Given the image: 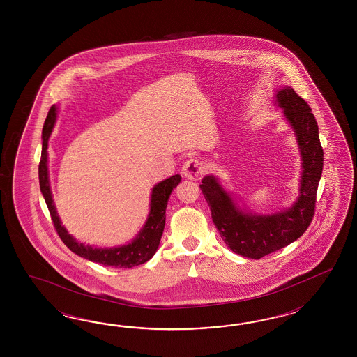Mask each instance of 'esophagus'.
I'll return each instance as SVG.
<instances>
[{
	"label": "esophagus",
	"instance_id": "obj_1",
	"mask_svg": "<svg viewBox=\"0 0 357 357\" xmlns=\"http://www.w3.org/2000/svg\"><path fill=\"white\" fill-rule=\"evenodd\" d=\"M204 173H206L204 163L195 157L188 158L182 166V174H183L184 178L191 179V181H200Z\"/></svg>",
	"mask_w": 357,
	"mask_h": 357
}]
</instances>
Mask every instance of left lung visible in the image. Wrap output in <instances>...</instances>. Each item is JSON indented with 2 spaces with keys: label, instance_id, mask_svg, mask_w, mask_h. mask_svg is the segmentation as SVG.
<instances>
[{
  "label": "left lung",
  "instance_id": "obj_1",
  "mask_svg": "<svg viewBox=\"0 0 357 357\" xmlns=\"http://www.w3.org/2000/svg\"><path fill=\"white\" fill-rule=\"evenodd\" d=\"M275 103L292 127L303 161L300 194L292 206L271 215H258L241 209L215 175H206L200 184L212 220L227 248L251 259H260L303 236L313 220L324 169V149L312 108L291 86L275 93Z\"/></svg>",
  "mask_w": 357,
  "mask_h": 357
}]
</instances>
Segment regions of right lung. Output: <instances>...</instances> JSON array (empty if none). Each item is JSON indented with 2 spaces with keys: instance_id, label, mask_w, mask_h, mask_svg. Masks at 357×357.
I'll use <instances>...</instances> for the list:
<instances>
[{
  "instance_id": "add662e5",
  "label": "right lung",
  "mask_w": 357,
  "mask_h": 357,
  "mask_svg": "<svg viewBox=\"0 0 357 357\" xmlns=\"http://www.w3.org/2000/svg\"><path fill=\"white\" fill-rule=\"evenodd\" d=\"M56 118H57V106L54 105L47 115L43 132H42L43 144H42V158L39 163V183H40V191L43 194L45 204L50 209L54 229L59 237L63 239L68 249L72 250L78 257L91 260L94 263L103 264L106 267L132 268L135 266H140L151 259V257L158 249L160 241L162 237L163 227L166 221V206H167L169 197L173 192L174 188L182 181V176L176 174L153 187L151 195V211H149L148 218L144 227H141L139 234L133 238L130 243L121 245L118 248H94L90 245H85L82 242H78L76 238L72 237L68 233V230L61 224V220L57 215V211L54 206L51 184H50L47 149H48V140L52 133Z\"/></svg>"
}]
</instances>
